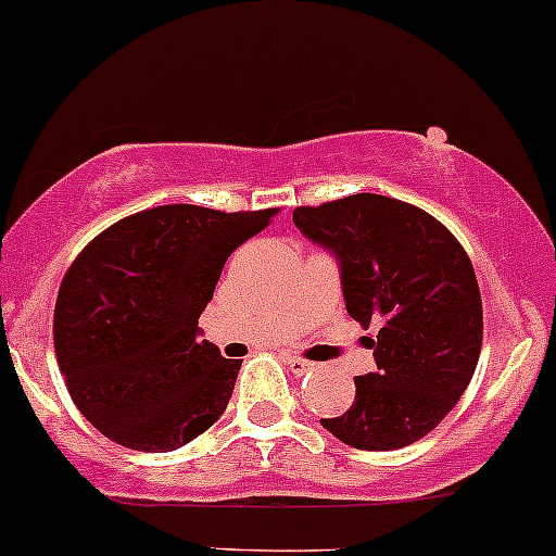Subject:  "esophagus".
Wrapping results in <instances>:
<instances>
[{
	"instance_id": "obj_1",
	"label": "esophagus",
	"mask_w": 556,
	"mask_h": 556,
	"mask_svg": "<svg viewBox=\"0 0 556 556\" xmlns=\"http://www.w3.org/2000/svg\"><path fill=\"white\" fill-rule=\"evenodd\" d=\"M285 364H288L290 367V371L292 375H306V371H311L316 367L314 362H306V358H301V356H295V353H285Z\"/></svg>"
}]
</instances>
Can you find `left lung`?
I'll use <instances>...</instances> for the list:
<instances>
[{"label": "left lung", "mask_w": 556, "mask_h": 556, "mask_svg": "<svg viewBox=\"0 0 556 556\" xmlns=\"http://www.w3.org/2000/svg\"><path fill=\"white\" fill-rule=\"evenodd\" d=\"M295 227L340 261L345 308L377 325V369L356 399L321 419L353 448L393 451L435 430L472 380L483 345V301L465 248L435 216L358 192L292 211Z\"/></svg>", "instance_id": "8db88e82"}]
</instances>
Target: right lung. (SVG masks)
Listing matches in <instances>:
<instances>
[{"label": "right lung", "instance_id": "obj_1", "mask_svg": "<svg viewBox=\"0 0 556 556\" xmlns=\"http://www.w3.org/2000/svg\"><path fill=\"white\" fill-rule=\"evenodd\" d=\"M279 208L157 205L97 235L54 303V353L73 404L134 451H174L216 422L240 358L200 340L222 268Z\"/></svg>", "mask_w": 556, "mask_h": 556}]
</instances>
